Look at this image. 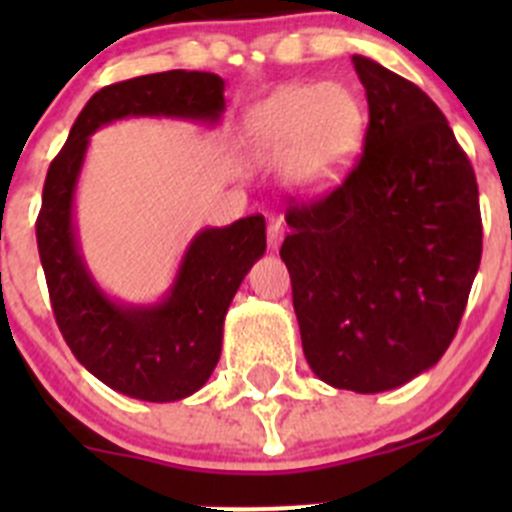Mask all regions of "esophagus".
Listing matches in <instances>:
<instances>
[{
  "mask_svg": "<svg viewBox=\"0 0 512 512\" xmlns=\"http://www.w3.org/2000/svg\"><path fill=\"white\" fill-rule=\"evenodd\" d=\"M282 237H285V220L272 218L270 223H267V242H270L272 250H277V247H280Z\"/></svg>",
  "mask_w": 512,
  "mask_h": 512,
  "instance_id": "34e87169",
  "label": "esophagus"
}]
</instances>
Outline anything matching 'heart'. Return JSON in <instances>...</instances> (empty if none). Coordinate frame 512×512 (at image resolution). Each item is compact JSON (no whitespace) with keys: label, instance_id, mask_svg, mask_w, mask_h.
Listing matches in <instances>:
<instances>
[{"label":"heart","instance_id":"heart-1","mask_svg":"<svg viewBox=\"0 0 512 512\" xmlns=\"http://www.w3.org/2000/svg\"><path fill=\"white\" fill-rule=\"evenodd\" d=\"M364 133V108L349 86L289 84L257 103L245 118L247 156L287 165L302 193H324L352 168Z\"/></svg>","mask_w":512,"mask_h":512}]
</instances>
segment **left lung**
I'll use <instances>...</instances> for the list:
<instances>
[{
    "instance_id": "8db88e82",
    "label": "left lung",
    "mask_w": 512,
    "mask_h": 512,
    "mask_svg": "<svg viewBox=\"0 0 512 512\" xmlns=\"http://www.w3.org/2000/svg\"><path fill=\"white\" fill-rule=\"evenodd\" d=\"M364 153L339 188L287 210L280 257L309 366L324 384L379 394L438 364L483 252L478 183L441 108L354 54Z\"/></svg>"
}]
</instances>
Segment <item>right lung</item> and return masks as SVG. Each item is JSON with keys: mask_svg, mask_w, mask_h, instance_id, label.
I'll use <instances>...</instances> for the list:
<instances>
[{"mask_svg": "<svg viewBox=\"0 0 512 512\" xmlns=\"http://www.w3.org/2000/svg\"><path fill=\"white\" fill-rule=\"evenodd\" d=\"M225 81L210 71H163L103 86L51 160L36 218L51 309L76 359L118 394L180 401L210 379L223 349L227 307L250 267L265 255V218L205 227L190 240L178 275L156 304L111 299L86 267L74 223V195L91 133L121 118H183L215 126Z\"/></svg>", "mask_w": 512, "mask_h": 512, "instance_id": "add662e5", "label": "right lung"}]
</instances>
